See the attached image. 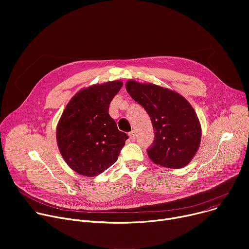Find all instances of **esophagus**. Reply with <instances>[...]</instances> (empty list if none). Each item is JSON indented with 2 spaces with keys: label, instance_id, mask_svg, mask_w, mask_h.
Here are the masks:
<instances>
[{
  "label": "esophagus",
  "instance_id": "34e87169",
  "mask_svg": "<svg viewBox=\"0 0 249 249\" xmlns=\"http://www.w3.org/2000/svg\"><path fill=\"white\" fill-rule=\"evenodd\" d=\"M129 136H130V139L135 140V138H136V132H135V131H131V132L129 133Z\"/></svg>",
  "mask_w": 249,
  "mask_h": 249
}]
</instances>
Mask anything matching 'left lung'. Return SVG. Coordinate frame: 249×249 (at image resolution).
Here are the masks:
<instances>
[{
    "instance_id": "1",
    "label": "left lung",
    "mask_w": 249,
    "mask_h": 249,
    "mask_svg": "<svg viewBox=\"0 0 249 249\" xmlns=\"http://www.w3.org/2000/svg\"><path fill=\"white\" fill-rule=\"evenodd\" d=\"M129 95L144 107L155 132L148 150L151 161L170 169L186 167L196 154L201 127L195 109L179 93L153 83L128 80Z\"/></svg>"
}]
</instances>
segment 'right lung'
Listing matches in <instances>:
<instances>
[{
  "label": "right lung",
  "instance_id": "right-lung-1",
  "mask_svg": "<svg viewBox=\"0 0 249 249\" xmlns=\"http://www.w3.org/2000/svg\"><path fill=\"white\" fill-rule=\"evenodd\" d=\"M121 80L84 87L65 106L56 126V142L65 163L85 177H95L114 164L127 134L109 115Z\"/></svg>",
  "mask_w": 249,
  "mask_h": 249
}]
</instances>
